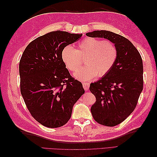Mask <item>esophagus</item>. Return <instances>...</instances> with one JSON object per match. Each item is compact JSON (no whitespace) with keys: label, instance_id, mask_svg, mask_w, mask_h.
<instances>
[{"label":"esophagus","instance_id":"esophagus-1","mask_svg":"<svg viewBox=\"0 0 157 157\" xmlns=\"http://www.w3.org/2000/svg\"><path fill=\"white\" fill-rule=\"evenodd\" d=\"M82 86L84 89L86 90V91H88L90 88V83L88 82H82Z\"/></svg>","mask_w":157,"mask_h":157}]
</instances>
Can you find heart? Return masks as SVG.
<instances>
[{"label": "heart", "instance_id": "obj_1", "mask_svg": "<svg viewBox=\"0 0 157 157\" xmlns=\"http://www.w3.org/2000/svg\"><path fill=\"white\" fill-rule=\"evenodd\" d=\"M118 56L117 47L113 42L93 37H87L79 42L77 49L70 46L61 50V58L71 72H75L85 59L86 66L75 73L78 80L86 81L94 77H103L115 66Z\"/></svg>", "mask_w": 157, "mask_h": 157}]
</instances>
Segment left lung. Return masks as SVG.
<instances>
[{
    "label": "left lung",
    "instance_id": "obj_1",
    "mask_svg": "<svg viewBox=\"0 0 157 157\" xmlns=\"http://www.w3.org/2000/svg\"><path fill=\"white\" fill-rule=\"evenodd\" d=\"M86 35L107 39L117 47L118 59L112 70L90 86L96 99L91 107L94 119L101 125L115 126L134 111L143 90L141 57L132 42L120 35L104 30Z\"/></svg>",
    "mask_w": 157,
    "mask_h": 157
}]
</instances>
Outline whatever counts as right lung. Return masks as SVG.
Segmentation results:
<instances>
[{"label":"right lung","mask_w":157,"mask_h":157,"mask_svg":"<svg viewBox=\"0 0 157 157\" xmlns=\"http://www.w3.org/2000/svg\"><path fill=\"white\" fill-rule=\"evenodd\" d=\"M82 34L52 31L27 45L20 61V90L31 116L42 125L58 128L67 123L73 107L84 93L61 58L64 47Z\"/></svg>","instance_id":"right-lung-1"}]
</instances>
